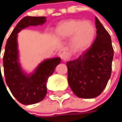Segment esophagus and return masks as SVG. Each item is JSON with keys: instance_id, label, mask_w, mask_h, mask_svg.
I'll list each match as a JSON object with an SVG mask.
<instances>
[{"instance_id": "34e87169", "label": "esophagus", "mask_w": 122, "mask_h": 122, "mask_svg": "<svg viewBox=\"0 0 122 122\" xmlns=\"http://www.w3.org/2000/svg\"><path fill=\"white\" fill-rule=\"evenodd\" d=\"M60 56H61V58L63 61H66L70 58V54L67 52H63V53L60 55Z\"/></svg>"}]
</instances>
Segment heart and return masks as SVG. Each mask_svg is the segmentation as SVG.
Segmentation results:
<instances>
[{
    "mask_svg": "<svg viewBox=\"0 0 122 122\" xmlns=\"http://www.w3.org/2000/svg\"><path fill=\"white\" fill-rule=\"evenodd\" d=\"M96 28L88 21L70 20L62 22L56 28L57 38L66 39L71 37L70 46L75 52L85 51L91 46L96 37Z\"/></svg>",
    "mask_w": 122,
    "mask_h": 122,
    "instance_id": "1",
    "label": "heart"
}]
</instances>
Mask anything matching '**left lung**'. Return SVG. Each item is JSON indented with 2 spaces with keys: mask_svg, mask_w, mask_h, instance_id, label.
I'll return each instance as SVG.
<instances>
[{
  "mask_svg": "<svg viewBox=\"0 0 122 122\" xmlns=\"http://www.w3.org/2000/svg\"><path fill=\"white\" fill-rule=\"evenodd\" d=\"M96 38L85 53L68 61V81L78 97L92 99L105 89L112 74L113 49L110 34L95 17Z\"/></svg>",
  "mask_w": 122,
  "mask_h": 122,
  "instance_id": "8db88e82",
  "label": "left lung"
}]
</instances>
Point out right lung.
I'll use <instances>...</instances> for the list:
<instances>
[{
  "label": "right lung",
  "mask_w": 122,
  "mask_h": 122,
  "mask_svg": "<svg viewBox=\"0 0 122 122\" xmlns=\"http://www.w3.org/2000/svg\"><path fill=\"white\" fill-rule=\"evenodd\" d=\"M46 17L26 16L20 21L7 41L3 57L5 82L13 96L23 104L40 102L47 94L48 78L61 62L60 57L46 59L37 66L33 72L27 73L20 63L18 34L30 26L42 25Z\"/></svg>",
  "instance_id": "add662e5"
}]
</instances>
